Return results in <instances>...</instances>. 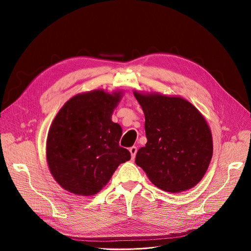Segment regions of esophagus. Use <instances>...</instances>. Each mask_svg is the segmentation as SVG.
<instances>
[{
  "mask_svg": "<svg viewBox=\"0 0 251 251\" xmlns=\"http://www.w3.org/2000/svg\"><path fill=\"white\" fill-rule=\"evenodd\" d=\"M129 151H130V154H131V158L132 159H134L135 158V155H136V152H137V148L136 147H131L129 149Z\"/></svg>",
  "mask_w": 251,
  "mask_h": 251,
  "instance_id": "1",
  "label": "esophagus"
}]
</instances>
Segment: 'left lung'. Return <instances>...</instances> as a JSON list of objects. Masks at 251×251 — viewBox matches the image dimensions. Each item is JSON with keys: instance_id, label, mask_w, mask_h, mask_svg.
<instances>
[{"instance_id": "8db88e82", "label": "left lung", "mask_w": 251, "mask_h": 251, "mask_svg": "<svg viewBox=\"0 0 251 251\" xmlns=\"http://www.w3.org/2000/svg\"><path fill=\"white\" fill-rule=\"evenodd\" d=\"M145 113L146 147L135 163L150 180L170 193L187 191L208 169L213 146L210 129L200 112L181 97L134 92Z\"/></svg>"}]
</instances>
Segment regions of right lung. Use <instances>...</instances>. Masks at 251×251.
I'll use <instances>...</instances> for the list:
<instances>
[{"label": "right lung", "mask_w": 251, "mask_h": 251, "mask_svg": "<svg viewBox=\"0 0 251 251\" xmlns=\"http://www.w3.org/2000/svg\"><path fill=\"white\" fill-rule=\"evenodd\" d=\"M120 94H78L54 118L46 155L51 174L63 189L75 195L97 194L118 166L131 158L119 145L121 126L112 121Z\"/></svg>", "instance_id": "1"}]
</instances>
